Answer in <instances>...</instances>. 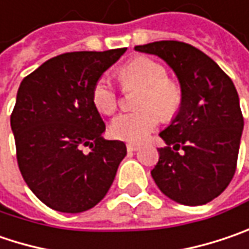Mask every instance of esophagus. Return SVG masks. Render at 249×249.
Segmentation results:
<instances>
[{
    "label": "esophagus",
    "mask_w": 249,
    "mask_h": 249,
    "mask_svg": "<svg viewBox=\"0 0 249 249\" xmlns=\"http://www.w3.org/2000/svg\"><path fill=\"white\" fill-rule=\"evenodd\" d=\"M138 149V145H134V143H128V145H126V151H128V152H137Z\"/></svg>",
    "instance_id": "obj_1"
}]
</instances>
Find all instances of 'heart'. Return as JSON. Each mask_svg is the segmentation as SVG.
<instances>
[{"mask_svg": "<svg viewBox=\"0 0 249 249\" xmlns=\"http://www.w3.org/2000/svg\"><path fill=\"white\" fill-rule=\"evenodd\" d=\"M125 86L142 87L138 98L141 110L123 112L110 124L114 138L126 142H141L162 121H170L180 110L182 89L176 81L168 79V71L159 62L139 56L125 63L120 71ZM93 104L103 114H112L118 106V94L107 76L100 77L93 87Z\"/></svg>", "mask_w": 249, "mask_h": 249, "instance_id": "obj_1", "label": "heart"}]
</instances>
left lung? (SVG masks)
Masks as SVG:
<instances>
[{"mask_svg": "<svg viewBox=\"0 0 249 249\" xmlns=\"http://www.w3.org/2000/svg\"><path fill=\"white\" fill-rule=\"evenodd\" d=\"M135 51L165 60L183 94L179 112L159 132L166 146L158 149L159 160L151 175L173 201L206 204L226 190L237 168L244 118L235 86L192 45L159 40L135 46Z\"/></svg>", "mask_w": 249, "mask_h": 249, "instance_id": "8db88e82", "label": "left lung"}]
</instances>
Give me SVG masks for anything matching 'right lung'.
Wrapping results in <instances>:
<instances>
[{"label": "right lung", "instance_id": "1", "mask_svg": "<svg viewBox=\"0 0 249 249\" xmlns=\"http://www.w3.org/2000/svg\"><path fill=\"white\" fill-rule=\"evenodd\" d=\"M125 51L63 53L19 84L11 115L18 166L34 195L56 212L94 207L126 155L123 141L101 137L106 124L91 98L97 80Z\"/></svg>", "mask_w": 249, "mask_h": 249}]
</instances>
